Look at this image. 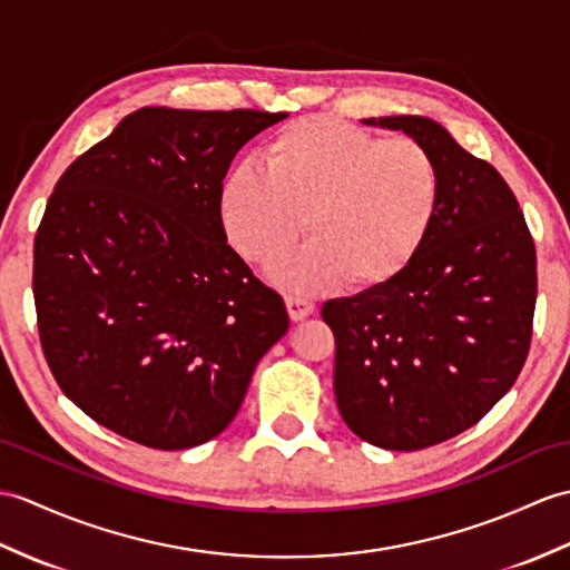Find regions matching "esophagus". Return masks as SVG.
I'll list each match as a JSON object with an SVG mask.
<instances>
[{"mask_svg": "<svg viewBox=\"0 0 570 570\" xmlns=\"http://www.w3.org/2000/svg\"><path fill=\"white\" fill-rule=\"evenodd\" d=\"M286 308L291 321H303V317H308L313 313V303L308 298H301V296H286Z\"/></svg>", "mask_w": 570, "mask_h": 570, "instance_id": "obj_1", "label": "esophagus"}]
</instances>
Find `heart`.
I'll return each instance as SVG.
<instances>
[{
	"mask_svg": "<svg viewBox=\"0 0 570 570\" xmlns=\"http://www.w3.org/2000/svg\"><path fill=\"white\" fill-rule=\"evenodd\" d=\"M440 167L413 138L383 140L352 124L306 116L264 142L262 163L237 165L220 187V220L245 262L315 294L347 282L386 286L425 247L440 214Z\"/></svg>",
	"mask_w": 570,
	"mask_h": 570,
	"instance_id": "1",
	"label": "heart"
}]
</instances>
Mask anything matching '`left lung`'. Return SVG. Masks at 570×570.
<instances>
[{"label":"left lung","instance_id":"8db88e82","mask_svg":"<svg viewBox=\"0 0 570 570\" xmlns=\"http://www.w3.org/2000/svg\"><path fill=\"white\" fill-rule=\"evenodd\" d=\"M425 145L442 198L425 247L386 286L323 306L335 399L364 442L417 452L473 428L532 342L537 249L508 181L425 116L366 118Z\"/></svg>","mask_w":570,"mask_h":570}]
</instances>
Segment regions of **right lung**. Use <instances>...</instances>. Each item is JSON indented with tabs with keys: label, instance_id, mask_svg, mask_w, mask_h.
<instances>
[{
	"label": "right lung",
	"instance_id": "obj_1",
	"mask_svg": "<svg viewBox=\"0 0 570 570\" xmlns=\"http://www.w3.org/2000/svg\"><path fill=\"white\" fill-rule=\"evenodd\" d=\"M286 116L145 106L62 171L33 240L38 337L106 430L165 452L214 440L284 337V298L225 237L220 187Z\"/></svg>",
	"mask_w": 570,
	"mask_h": 570
}]
</instances>
